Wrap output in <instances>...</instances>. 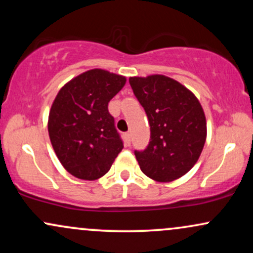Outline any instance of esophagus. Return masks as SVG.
<instances>
[{
	"instance_id": "34e87169",
	"label": "esophagus",
	"mask_w": 253,
	"mask_h": 253,
	"mask_svg": "<svg viewBox=\"0 0 253 253\" xmlns=\"http://www.w3.org/2000/svg\"><path fill=\"white\" fill-rule=\"evenodd\" d=\"M124 138H125V141H126V144L129 145V144H130V133H129V132L125 133Z\"/></svg>"
}]
</instances>
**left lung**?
<instances>
[{
  "label": "left lung",
  "instance_id": "left-lung-1",
  "mask_svg": "<svg viewBox=\"0 0 253 253\" xmlns=\"http://www.w3.org/2000/svg\"><path fill=\"white\" fill-rule=\"evenodd\" d=\"M129 84L149 119L146 149L134 151L139 167L158 182H171L189 171L205 146L206 117L195 95L162 75L130 77Z\"/></svg>",
  "mask_w": 253,
  "mask_h": 253
}]
</instances>
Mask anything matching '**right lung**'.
<instances>
[{
	"instance_id": "add662e5",
	"label": "right lung",
	"mask_w": 253,
	"mask_h": 253,
	"mask_svg": "<svg viewBox=\"0 0 253 253\" xmlns=\"http://www.w3.org/2000/svg\"><path fill=\"white\" fill-rule=\"evenodd\" d=\"M126 78L94 69L59 90L48 117V134L66 171L81 179H97L108 172L124 149L108 103Z\"/></svg>"
}]
</instances>
